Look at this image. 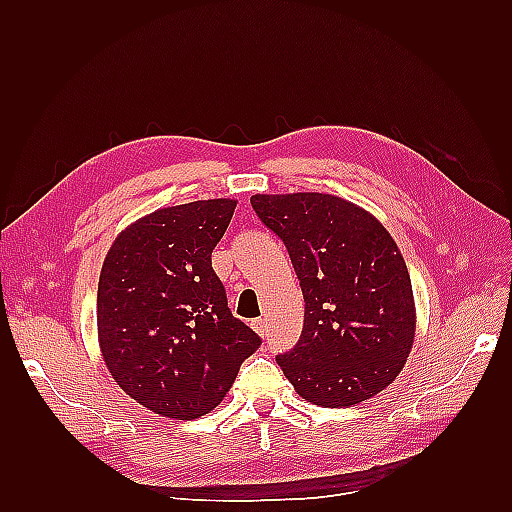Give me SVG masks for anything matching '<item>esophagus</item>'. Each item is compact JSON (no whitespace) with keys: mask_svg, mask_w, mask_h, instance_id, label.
Returning a JSON list of instances; mask_svg holds the SVG:
<instances>
[{"mask_svg":"<svg viewBox=\"0 0 512 512\" xmlns=\"http://www.w3.org/2000/svg\"><path fill=\"white\" fill-rule=\"evenodd\" d=\"M253 330L259 334V336H266V332H268V325H266V319H255L253 323Z\"/></svg>","mask_w":512,"mask_h":512,"instance_id":"1","label":"esophagus"}]
</instances>
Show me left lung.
<instances>
[{"instance_id":"1","label":"left lung","mask_w":512,"mask_h":512,"mask_svg":"<svg viewBox=\"0 0 512 512\" xmlns=\"http://www.w3.org/2000/svg\"><path fill=\"white\" fill-rule=\"evenodd\" d=\"M286 244L306 314L281 372L312 405L352 407L391 385L416 334L405 259L372 213L330 193L250 198Z\"/></svg>"}]
</instances>
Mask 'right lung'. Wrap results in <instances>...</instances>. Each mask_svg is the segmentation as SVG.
I'll return each mask as SVG.
<instances>
[{
	"label": "right lung",
	"mask_w": 512,
	"mask_h": 512,
	"mask_svg": "<svg viewBox=\"0 0 512 512\" xmlns=\"http://www.w3.org/2000/svg\"><path fill=\"white\" fill-rule=\"evenodd\" d=\"M237 202L140 217L107 250L96 297L103 361L127 396L176 420L213 411L262 339L235 319L211 253Z\"/></svg>",
	"instance_id": "add662e5"
}]
</instances>
